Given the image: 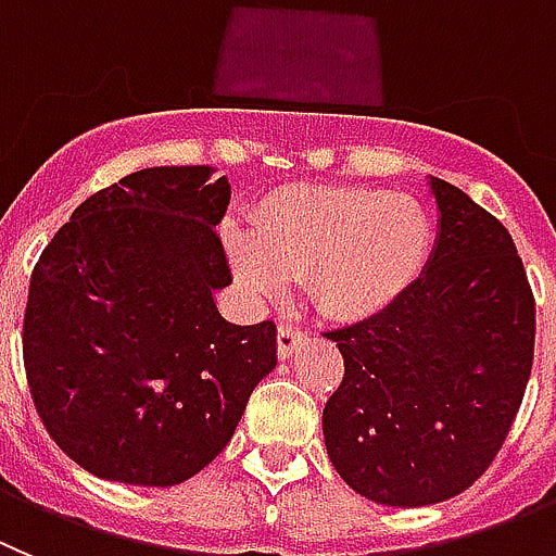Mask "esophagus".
Instances as JSON below:
<instances>
[{
  "mask_svg": "<svg viewBox=\"0 0 556 556\" xmlns=\"http://www.w3.org/2000/svg\"><path fill=\"white\" fill-rule=\"evenodd\" d=\"M304 340H307V334H304L299 327H293V324H279V332H277L279 357H282V359L293 357V352L302 346Z\"/></svg>",
  "mask_w": 556,
  "mask_h": 556,
  "instance_id": "esophagus-1",
  "label": "esophagus"
}]
</instances>
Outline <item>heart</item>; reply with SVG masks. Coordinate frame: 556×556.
Instances as JSON below:
<instances>
[{"mask_svg":"<svg viewBox=\"0 0 556 556\" xmlns=\"http://www.w3.org/2000/svg\"><path fill=\"white\" fill-rule=\"evenodd\" d=\"M429 247L424 204L374 188H290L260 207L254 232L227 229L229 260L249 290L271 296L302 279L334 318L390 307L418 279Z\"/></svg>","mask_w":556,"mask_h":556,"instance_id":"1","label":"heart"}]
</instances>
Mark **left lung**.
Here are the masks:
<instances>
[{"label": "left lung", "instance_id": "1", "mask_svg": "<svg viewBox=\"0 0 556 556\" xmlns=\"http://www.w3.org/2000/svg\"><path fill=\"white\" fill-rule=\"evenodd\" d=\"M438 238L382 313L327 332L346 363L324 407L334 471L359 496L427 507L471 488L502 448L534 357V299L513 238L429 177Z\"/></svg>", "mask_w": 556, "mask_h": 556}]
</instances>
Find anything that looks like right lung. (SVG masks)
<instances>
[{"label": "right lung", "instance_id": "right-lung-1", "mask_svg": "<svg viewBox=\"0 0 556 556\" xmlns=\"http://www.w3.org/2000/svg\"><path fill=\"white\" fill-rule=\"evenodd\" d=\"M227 177L127 174L85 199L29 279L24 368L43 427L79 468L172 488L210 465L277 368L274 321L216 307L232 282L216 224Z\"/></svg>", "mask_w": 556, "mask_h": 556}]
</instances>
